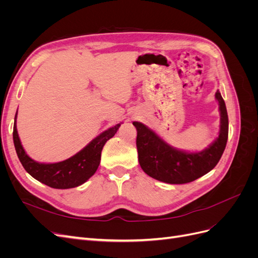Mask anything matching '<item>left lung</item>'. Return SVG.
Listing matches in <instances>:
<instances>
[{
    "instance_id": "8db88e82",
    "label": "left lung",
    "mask_w": 258,
    "mask_h": 258,
    "mask_svg": "<svg viewBox=\"0 0 258 258\" xmlns=\"http://www.w3.org/2000/svg\"><path fill=\"white\" fill-rule=\"evenodd\" d=\"M215 98L220 104V135L207 150L186 153L168 145L145 124L134 121L138 131L137 148L140 166L151 177L169 184H185L210 172L220 161L228 139V115L220 91Z\"/></svg>"
}]
</instances>
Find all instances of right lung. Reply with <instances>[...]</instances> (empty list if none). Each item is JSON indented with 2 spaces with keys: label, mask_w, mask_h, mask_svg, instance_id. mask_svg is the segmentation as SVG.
<instances>
[{
  "label": "right lung",
  "mask_w": 258,
  "mask_h": 258,
  "mask_svg": "<svg viewBox=\"0 0 258 258\" xmlns=\"http://www.w3.org/2000/svg\"><path fill=\"white\" fill-rule=\"evenodd\" d=\"M16 117L17 114L15 116L13 139L22 167L37 181L58 189L73 188V187L80 186L95 174L100 165L101 152H102L104 144L107 140L115 136L120 127V123H118L102 132L96 139H93L87 146L84 147L81 152L64 161L40 163L31 159L23 150L17 132Z\"/></svg>",
  "instance_id": "right-lung-1"
}]
</instances>
